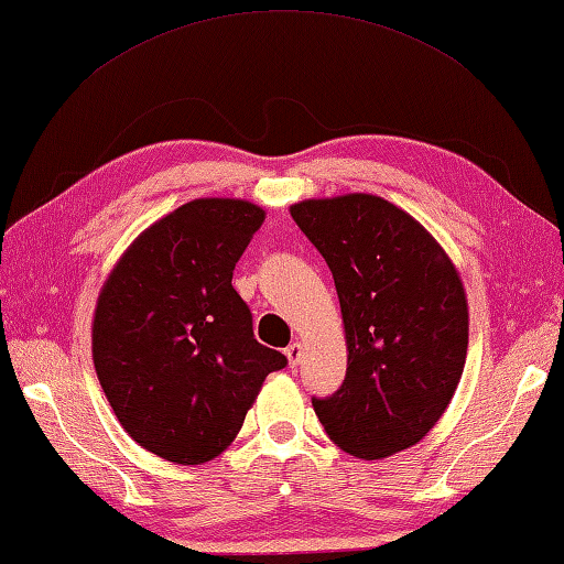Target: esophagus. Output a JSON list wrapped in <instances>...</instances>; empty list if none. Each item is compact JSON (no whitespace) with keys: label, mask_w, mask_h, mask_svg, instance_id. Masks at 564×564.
<instances>
[{"label":"esophagus","mask_w":564,"mask_h":564,"mask_svg":"<svg viewBox=\"0 0 564 564\" xmlns=\"http://www.w3.org/2000/svg\"><path fill=\"white\" fill-rule=\"evenodd\" d=\"M284 355H286V360H290V365L292 367H296L299 362H302V355H304V346H302V343H292V346L290 348H286L284 350Z\"/></svg>","instance_id":"obj_1"}]
</instances>
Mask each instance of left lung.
Wrapping results in <instances>:
<instances>
[{
	"label": "left lung",
	"mask_w": 564,
	"mask_h": 564,
	"mask_svg": "<svg viewBox=\"0 0 564 564\" xmlns=\"http://www.w3.org/2000/svg\"><path fill=\"white\" fill-rule=\"evenodd\" d=\"M292 218L324 256L346 324L348 370L312 404L343 451L379 459L416 445L451 404L467 358V299L445 250L372 194L306 199Z\"/></svg>",
	"instance_id": "1"
}]
</instances>
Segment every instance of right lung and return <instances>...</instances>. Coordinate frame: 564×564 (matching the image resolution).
I'll list each match as a JSON object with an SVG mask.
<instances>
[{"instance_id": "1", "label": "right lung", "mask_w": 564, "mask_h": 564, "mask_svg": "<svg viewBox=\"0 0 564 564\" xmlns=\"http://www.w3.org/2000/svg\"><path fill=\"white\" fill-rule=\"evenodd\" d=\"M265 221L240 199H194L133 240L99 294L91 355L131 438L177 465L224 453L282 352L252 336L236 262Z\"/></svg>"}]
</instances>
